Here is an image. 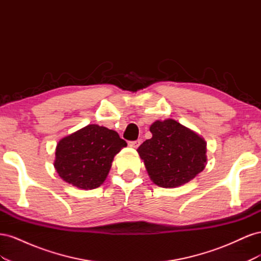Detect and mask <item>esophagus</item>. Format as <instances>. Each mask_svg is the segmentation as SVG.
Listing matches in <instances>:
<instances>
[{
    "instance_id": "esophagus-1",
    "label": "esophagus",
    "mask_w": 261,
    "mask_h": 261,
    "mask_svg": "<svg viewBox=\"0 0 261 261\" xmlns=\"http://www.w3.org/2000/svg\"><path fill=\"white\" fill-rule=\"evenodd\" d=\"M140 145V140H133V141H128V146L132 148H138Z\"/></svg>"
}]
</instances>
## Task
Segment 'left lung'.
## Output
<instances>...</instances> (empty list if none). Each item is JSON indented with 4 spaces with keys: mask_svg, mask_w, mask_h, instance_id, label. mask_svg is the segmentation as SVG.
Instances as JSON below:
<instances>
[{
    "mask_svg": "<svg viewBox=\"0 0 261 261\" xmlns=\"http://www.w3.org/2000/svg\"><path fill=\"white\" fill-rule=\"evenodd\" d=\"M152 137L137 151L154 184L173 188L188 183L204 169L206 141L174 120L156 121L150 126Z\"/></svg>",
    "mask_w": 261,
    "mask_h": 261,
    "instance_id": "8db88e82",
    "label": "left lung"
}]
</instances>
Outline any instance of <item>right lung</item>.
I'll return each instance as SVG.
<instances>
[{"label":"right lung","instance_id":"1","mask_svg":"<svg viewBox=\"0 0 261 261\" xmlns=\"http://www.w3.org/2000/svg\"><path fill=\"white\" fill-rule=\"evenodd\" d=\"M126 146L116 132L91 124L59 141L54 168L73 186L94 189L103 183L114 155Z\"/></svg>","mask_w":261,"mask_h":261}]
</instances>
